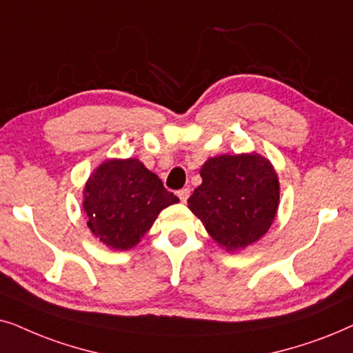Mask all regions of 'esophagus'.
I'll list each match as a JSON object with an SVG mask.
<instances>
[{
    "instance_id": "1",
    "label": "esophagus",
    "mask_w": 353,
    "mask_h": 353,
    "mask_svg": "<svg viewBox=\"0 0 353 353\" xmlns=\"http://www.w3.org/2000/svg\"><path fill=\"white\" fill-rule=\"evenodd\" d=\"M177 196H179L182 203H185V201L189 200V196H190V190L189 189H181L179 192H177Z\"/></svg>"
}]
</instances>
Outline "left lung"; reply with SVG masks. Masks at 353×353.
Segmentation results:
<instances>
[{
  "mask_svg": "<svg viewBox=\"0 0 353 353\" xmlns=\"http://www.w3.org/2000/svg\"><path fill=\"white\" fill-rule=\"evenodd\" d=\"M187 203L218 245L236 252L268 232L279 206V179L258 153L221 154L200 169Z\"/></svg>",
  "mask_w": 353,
  "mask_h": 353,
  "instance_id": "1",
  "label": "left lung"
}]
</instances>
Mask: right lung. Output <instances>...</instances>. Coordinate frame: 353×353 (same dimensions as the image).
Here are the masks:
<instances>
[{
    "instance_id": "1",
    "label": "right lung",
    "mask_w": 353,
    "mask_h": 353,
    "mask_svg": "<svg viewBox=\"0 0 353 353\" xmlns=\"http://www.w3.org/2000/svg\"><path fill=\"white\" fill-rule=\"evenodd\" d=\"M177 201L157 174L135 158L106 159L83 189L87 225L100 242L114 250L137 245L159 211Z\"/></svg>"
}]
</instances>
